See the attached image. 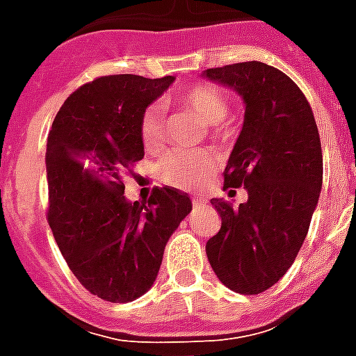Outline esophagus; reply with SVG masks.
Instances as JSON below:
<instances>
[{"label": "esophagus", "instance_id": "obj_1", "mask_svg": "<svg viewBox=\"0 0 356 356\" xmlns=\"http://www.w3.org/2000/svg\"><path fill=\"white\" fill-rule=\"evenodd\" d=\"M204 204H208V202L204 200V198H193L194 208H198V206H204Z\"/></svg>", "mask_w": 356, "mask_h": 356}]
</instances>
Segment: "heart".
Masks as SVG:
<instances>
[{
  "label": "heart",
  "mask_w": 356,
  "mask_h": 356,
  "mask_svg": "<svg viewBox=\"0 0 356 356\" xmlns=\"http://www.w3.org/2000/svg\"><path fill=\"white\" fill-rule=\"evenodd\" d=\"M173 101L186 112H191L204 125L216 129L217 135H229V129L223 127L225 118L229 112V104L223 95L211 86H193L179 91ZM163 120L162 110L158 104H150L140 118V140L147 150H154L162 145ZM216 171V160L208 152H183L173 150L158 163V177L165 185L191 191L206 183Z\"/></svg>",
  "instance_id": "heart-1"
}]
</instances>
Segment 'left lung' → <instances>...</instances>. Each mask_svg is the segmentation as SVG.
Segmentation results:
<instances>
[{"mask_svg":"<svg viewBox=\"0 0 356 356\" xmlns=\"http://www.w3.org/2000/svg\"><path fill=\"white\" fill-rule=\"evenodd\" d=\"M202 78L234 89L244 124L225 168L223 188L248 191L232 208L213 198L221 229L206 244L217 278L236 293H261L296 261L322 188V148L301 89L275 66L238 63ZM234 193V191H229Z\"/></svg>","mask_w":356,"mask_h":356,"instance_id":"obj_1","label":"left lung"}]
</instances>
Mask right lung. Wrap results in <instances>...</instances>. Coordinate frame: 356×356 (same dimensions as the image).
<instances>
[{"label":"right lung","mask_w":356,"mask_h":356,"mask_svg":"<svg viewBox=\"0 0 356 356\" xmlns=\"http://www.w3.org/2000/svg\"><path fill=\"white\" fill-rule=\"evenodd\" d=\"M173 81L97 78L66 99L47 137V221L74 276L104 301L129 303L150 290L168 240L193 209L171 186L154 188L148 206L131 204L122 181L145 156L143 112Z\"/></svg>","instance_id":"right-lung-1"}]
</instances>
